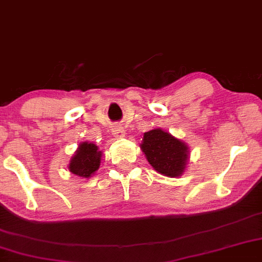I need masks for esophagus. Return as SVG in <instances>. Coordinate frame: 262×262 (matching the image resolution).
<instances>
[{"mask_svg":"<svg viewBox=\"0 0 262 262\" xmlns=\"http://www.w3.org/2000/svg\"><path fill=\"white\" fill-rule=\"evenodd\" d=\"M112 134L115 135L116 138L124 137V129H123L121 125H116V127L112 128Z\"/></svg>","mask_w":262,"mask_h":262,"instance_id":"1","label":"esophagus"}]
</instances>
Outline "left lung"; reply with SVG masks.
<instances>
[{"label": "left lung", "mask_w": 262, "mask_h": 262, "mask_svg": "<svg viewBox=\"0 0 262 262\" xmlns=\"http://www.w3.org/2000/svg\"><path fill=\"white\" fill-rule=\"evenodd\" d=\"M141 150L154 169L167 177H179L187 167L189 147L161 128L144 133Z\"/></svg>", "instance_id": "obj_1"}]
</instances>
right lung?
Here are the masks:
<instances>
[{"instance_id":"right-lung-1","label":"right lung","mask_w":262,"mask_h":262,"mask_svg":"<svg viewBox=\"0 0 262 262\" xmlns=\"http://www.w3.org/2000/svg\"><path fill=\"white\" fill-rule=\"evenodd\" d=\"M101 156L102 151H100L95 144L88 141L80 143L69 162V171L79 177L89 178L99 169Z\"/></svg>"}]
</instances>
